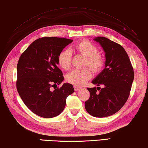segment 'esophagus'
Wrapping results in <instances>:
<instances>
[{"instance_id":"esophagus-1","label":"esophagus","mask_w":148,"mask_h":148,"mask_svg":"<svg viewBox=\"0 0 148 148\" xmlns=\"http://www.w3.org/2000/svg\"><path fill=\"white\" fill-rule=\"evenodd\" d=\"M81 88L79 87H77V86H74V89H75V91H77V90H80Z\"/></svg>"}]
</instances>
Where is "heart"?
<instances>
[{
  "mask_svg": "<svg viewBox=\"0 0 148 148\" xmlns=\"http://www.w3.org/2000/svg\"><path fill=\"white\" fill-rule=\"evenodd\" d=\"M74 49L77 53L86 58L85 66H88L93 72L101 71L104 63L103 56L98 52V48L90 41L84 40L75 45ZM71 53L69 49L63 50L58 56V63L62 69L68 70L71 66ZM91 72L88 68L74 69L66 76L68 83L77 87L83 85L91 77Z\"/></svg>",
  "mask_w": 148,
  "mask_h": 148,
  "instance_id": "heart-1",
  "label": "heart"
}]
</instances>
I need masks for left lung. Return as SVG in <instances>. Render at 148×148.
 <instances>
[{
    "label": "left lung",
    "mask_w": 148,
    "mask_h": 148,
    "mask_svg": "<svg viewBox=\"0 0 148 148\" xmlns=\"http://www.w3.org/2000/svg\"><path fill=\"white\" fill-rule=\"evenodd\" d=\"M105 52V68L92 81L103 88H87L90 97L85 107L92 116L104 118L117 112L128 99L134 73L126 51L120 44L104 37L95 38ZM99 90V92L97 91Z\"/></svg>",
    "instance_id": "1"
}]
</instances>
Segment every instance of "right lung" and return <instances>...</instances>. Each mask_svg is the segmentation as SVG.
Here are the masks:
<instances>
[{"label": "right lung", "instance_id": "right-lung-1", "mask_svg": "<svg viewBox=\"0 0 148 148\" xmlns=\"http://www.w3.org/2000/svg\"><path fill=\"white\" fill-rule=\"evenodd\" d=\"M64 38L44 37L35 40L20 56L17 65L16 88L24 103L39 116L49 119L63 112L66 99L74 92L71 84L63 83L58 67V56L73 42Z\"/></svg>", "mask_w": 148, "mask_h": 148}]
</instances>
